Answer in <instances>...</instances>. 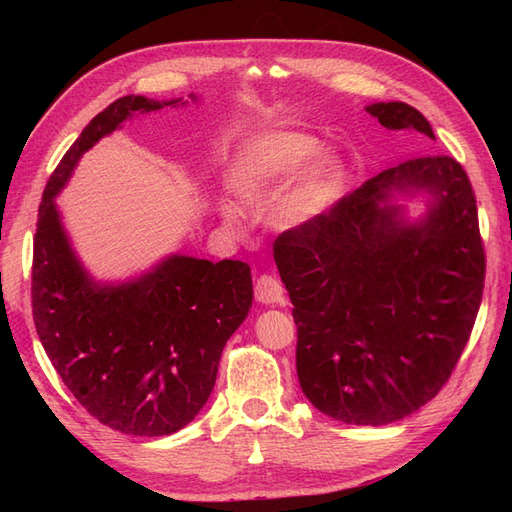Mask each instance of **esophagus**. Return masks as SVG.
<instances>
[{"mask_svg":"<svg viewBox=\"0 0 512 512\" xmlns=\"http://www.w3.org/2000/svg\"><path fill=\"white\" fill-rule=\"evenodd\" d=\"M256 301L262 305H282L284 303V288L280 280L273 275H260L254 286Z\"/></svg>","mask_w":512,"mask_h":512,"instance_id":"esophagus-1","label":"esophagus"}]
</instances>
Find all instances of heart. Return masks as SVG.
Wrapping results in <instances>:
<instances>
[{"mask_svg":"<svg viewBox=\"0 0 512 512\" xmlns=\"http://www.w3.org/2000/svg\"><path fill=\"white\" fill-rule=\"evenodd\" d=\"M346 166L333 151H320L316 136L262 132L247 136L228 168V185L245 207L262 209L277 198L275 222L299 228L322 218L344 192ZM228 224L237 213L224 209Z\"/></svg>","mask_w":512,"mask_h":512,"instance_id":"1","label":"heart"}]
</instances>
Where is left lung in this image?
<instances>
[{
    "mask_svg": "<svg viewBox=\"0 0 512 512\" xmlns=\"http://www.w3.org/2000/svg\"><path fill=\"white\" fill-rule=\"evenodd\" d=\"M365 111L386 130L436 141L406 102ZM397 195H423L426 213L410 221ZM275 245L294 305L297 376L314 408L378 427L438 395L468 344L485 284L476 198L459 162L418 156L386 168Z\"/></svg>",
    "mask_w": 512,
    "mask_h": 512,
    "instance_id": "left-lung-1",
    "label": "left lung"
}]
</instances>
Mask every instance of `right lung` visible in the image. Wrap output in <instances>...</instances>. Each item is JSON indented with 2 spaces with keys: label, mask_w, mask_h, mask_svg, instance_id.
I'll use <instances>...</instances> for the list:
<instances>
[{
  "label": "right lung",
  "mask_w": 512,
  "mask_h": 512,
  "mask_svg": "<svg viewBox=\"0 0 512 512\" xmlns=\"http://www.w3.org/2000/svg\"><path fill=\"white\" fill-rule=\"evenodd\" d=\"M179 104L188 100L123 96L91 119L46 183L34 237L32 307L44 352L91 416L145 438L183 429L207 404L228 337L250 314V265L170 254L132 280L98 282L55 198L100 138Z\"/></svg>",
  "instance_id": "1"
}]
</instances>
